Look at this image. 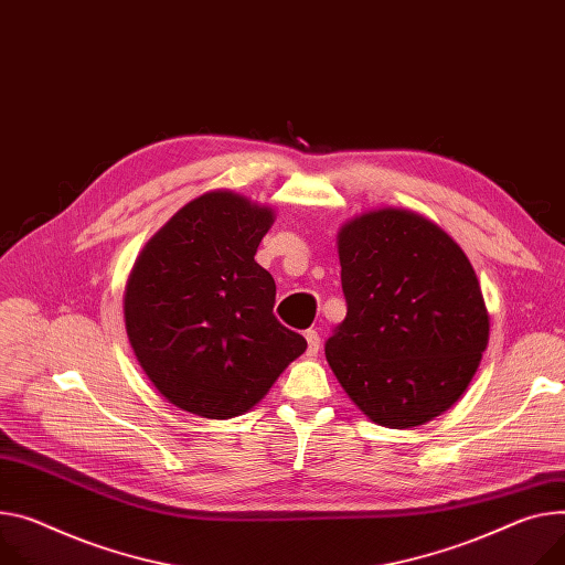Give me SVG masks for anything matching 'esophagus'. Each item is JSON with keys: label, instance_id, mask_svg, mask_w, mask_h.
<instances>
[{"label": "esophagus", "instance_id": "34e87169", "mask_svg": "<svg viewBox=\"0 0 565 565\" xmlns=\"http://www.w3.org/2000/svg\"><path fill=\"white\" fill-rule=\"evenodd\" d=\"M306 339H308V355L315 358L319 353V349H321V337H319L317 330H308Z\"/></svg>", "mask_w": 565, "mask_h": 565}]
</instances>
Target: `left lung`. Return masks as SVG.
<instances>
[{
    "mask_svg": "<svg viewBox=\"0 0 565 565\" xmlns=\"http://www.w3.org/2000/svg\"><path fill=\"white\" fill-rule=\"evenodd\" d=\"M349 312L326 341L343 392L377 425L448 412L489 343V310L461 246L405 207L369 210L337 235Z\"/></svg>",
    "mask_w": 565,
    "mask_h": 565,
    "instance_id": "left-lung-1",
    "label": "left lung"
}]
</instances>
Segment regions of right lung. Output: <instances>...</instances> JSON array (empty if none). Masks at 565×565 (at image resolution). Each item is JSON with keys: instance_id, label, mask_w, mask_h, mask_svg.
I'll return each mask as SVG.
<instances>
[{"instance_id": "1", "label": "right lung", "mask_w": 565, "mask_h": 565, "mask_svg": "<svg viewBox=\"0 0 565 565\" xmlns=\"http://www.w3.org/2000/svg\"><path fill=\"white\" fill-rule=\"evenodd\" d=\"M274 220L269 205L205 192L145 244L126 280L131 349L183 412L220 420L248 412L308 349L274 317L276 282L255 263Z\"/></svg>"}]
</instances>
